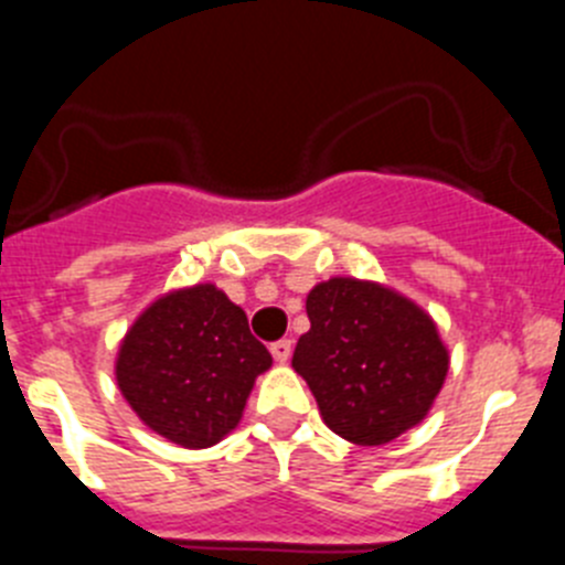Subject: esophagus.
Instances as JSON below:
<instances>
[{"label":"esophagus","mask_w":565,"mask_h":565,"mask_svg":"<svg viewBox=\"0 0 565 565\" xmlns=\"http://www.w3.org/2000/svg\"><path fill=\"white\" fill-rule=\"evenodd\" d=\"M291 348H294L291 339H279V342L271 344V356L277 359L279 364H286L288 359H291Z\"/></svg>","instance_id":"obj_1"}]
</instances>
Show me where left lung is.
Instances as JSON below:
<instances>
[{"label":"left lung","instance_id":"1","mask_svg":"<svg viewBox=\"0 0 565 565\" xmlns=\"http://www.w3.org/2000/svg\"><path fill=\"white\" fill-rule=\"evenodd\" d=\"M306 311L311 331L299 337L291 367L337 436L379 447L427 418L450 371L430 313L396 288L356 277L317 282Z\"/></svg>","mask_w":565,"mask_h":565}]
</instances>
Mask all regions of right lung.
Masks as SVG:
<instances>
[{
  "label": "right lung",
  "mask_w": 565,
  "mask_h": 565,
  "mask_svg": "<svg viewBox=\"0 0 565 565\" xmlns=\"http://www.w3.org/2000/svg\"><path fill=\"white\" fill-rule=\"evenodd\" d=\"M271 353L246 311L214 286L174 288L149 302L115 356V382L135 416L167 441L206 450L243 418Z\"/></svg>",
  "instance_id": "right-lung-1"
}]
</instances>
